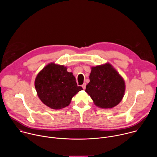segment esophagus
<instances>
[{
    "instance_id": "esophagus-1",
    "label": "esophagus",
    "mask_w": 157,
    "mask_h": 157,
    "mask_svg": "<svg viewBox=\"0 0 157 157\" xmlns=\"http://www.w3.org/2000/svg\"><path fill=\"white\" fill-rule=\"evenodd\" d=\"M86 83H84V84L82 85V87L83 89H86Z\"/></svg>"
}]
</instances>
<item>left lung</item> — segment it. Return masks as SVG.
I'll return each instance as SVG.
<instances>
[{
  "label": "left lung",
  "mask_w": 157,
  "mask_h": 157,
  "mask_svg": "<svg viewBox=\"0 0 157 157\" xmlns=\"http://www.w3.org/2000/svg\"><path fill=\"white\" fill-rule=\"evenodd\" d=\"M89 79L85 91L97 107L111 109L121 102L125 91V81L110 63L91 67Z\"/></svg>",
  "instance_id": "obj_1"
}]
</instances>
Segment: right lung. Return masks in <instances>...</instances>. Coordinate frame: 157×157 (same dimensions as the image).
Masks as SVG:
<instances>
[{
	"mask_svg": "<svg viewBox=\"0 0 157 157\" xmlns=\"http://www.w3.org/2000/svg\"><path fill=\"white\" fill-rule=\"evenodd\" d=\"M35 87L41 102L56 110L68 106L73 97L82 90L73 74L67 71L66 66L55 63H49L38 73Z\"/></svg>",
	"mask_w": 157,
	"mask_h": 157,
	"instance_id": "add662e5",
	"label": "right lung"
}]
</instances>
